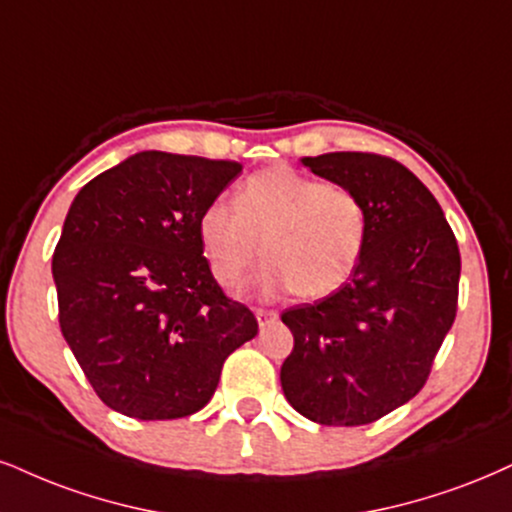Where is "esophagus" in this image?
Listing matches in <instances>:
<instances>
[{"label": "esophagus", "mask_w": 512, "mask_h": 512, "mask_svg": "<svg viewBox=\"0 0 512 512\" xmlns=\"http://www.w3.org/2000/svg\"><path fill=\"white\" fill-rule=\"evenodd\" d=\"M256 318H258V325L266 327L277 320V313L275 311H268V308H256Z\"/></svg>", "instance_id": "esophagus-1"}]
</instances>
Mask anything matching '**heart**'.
Here are the masks:
<instances>
[{"mask_svg":"<svg viewBox=\"0 0 512 512\" xmlns=\"http://www.w3.org/2000/svg\"><path fill=\"white\" fill-rule=\"evenodd\" d=\"M197 232L220 287H242L263 246V294L292 289L301 299H323L361 263L370 216L351 187L270 166L239 185L232 206L211 201L199 213Z\"/></svg>","mask_w":512,"mask_h":512,"instance_id":"heart-1","label":"heart"}]
</instances>
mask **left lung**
Segmentation results:
<instances>
[{
	"label": "left lung",
	"instance_id": "left-lung-1",
	"mask_svg": "<svg viewBox=\"0 0 512 512\" xmlns=\"http://www.w3.org/2000/svg\"><path fill=\"white\" fill-rule=\"evenodd\" d=\"M304 166L365 201L370 235L344 287L282 313L294 334L282 391L320 425H370L430 377L458 313V242L430 189L389 156L334 151Z\"/></svg>",
	"mask_w": 512,
	"mask_h": 512
}]
</instances>
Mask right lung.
Returning <instances> with one entry per match:
<instances>
[{
    "instance_id": "add662e5",
    "label": "right lung",
    "mask_w": 512,
    "mask_h": 512,
    "mask_svg": "<svg viewBox=\"0 0 512 512\" xmlns=\"http://www.w3.org/2000/svg\"><path fill=\"white\" fill-rule=\"evenodd\" d=\"M237 161L140 151L80 189L52 273L59 325L94 394L135 420H175L211 401L258 320L201 254L199 213Z\"/></svg>"
}]
</instances>
